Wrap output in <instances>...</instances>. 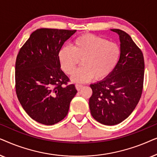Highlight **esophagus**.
I'll return each mask as SVG.
<instances>
[{
  "instance_id": "34e87169",
  "label": "esophagus",
  "mask_w": 157,
  "mask_h": 157,
  "mask_svg": "<svg viewBox=\"0 0 157 157\" xmlns=\"http://www.w3.org/2000/svg\"><path fill=\"white\" fill-rule=\"evenodd\" d=\"M83 86L81 85V84H76V89L78 90V91H80V90L83 88Z\"/></svg>"
}]
</instances>
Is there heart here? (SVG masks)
<instances>
[{"instance_id":"obj_1","label":"heart","mask_w":157,"mask_h":157,"mask_svg":"<svg viewBox=\"0 0 157 157\" xmlns=\"http://www.w3.org/2000/svg\"><path fill=\"white\" fill-rule=\"evenodd\" d=\"M121 49L114 42L92 33L79 36L72 47L64 46L59 51L62 71L71 75L81 61L82 67L72 76L74 82H87L94 78L101 80L113 71L119 61Z\"/></svg>"}]
</instances>
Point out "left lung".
Returning <instances> with one entry per match:
<instances>
[{
  "mask_svg": "<svg viewBox=\"0 0 157 157\" xmlns=\"http://www.w3.org/2000/svg\"><path fill=\"white\" fill-rule=\"evenodd\" d=\"M111 31L119 35V60L108 77L90 85L93 94L89 98L92 117L108 126L121 123L134 110L142 94L144 76V59L141 49L126 32Z\"/></svg>",
  "mask_w": 157,
  "mask_h": 157,
  "instance_id": "1",
  "label": "left lung"
}]
</instances>
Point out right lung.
<instances>
[{"mask_svg":"<svg viewBox=\"0 0 157 157\" xmlns=\"http://www.w3.org/2000/svg\"><path fill=\"white\" fill-rule=\"evenodd\" d=\"M76 31L40 29L21 47L16 61V92L31 119L53 125L66 117L77 93L61 69L59 51Z\"/></svg>","mask_w":157,"mask_h":157,"instance_id":"add662e5","label":"right lung"}]
</instances>
